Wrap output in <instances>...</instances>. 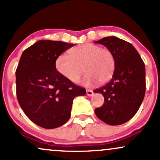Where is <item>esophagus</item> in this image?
Masks as SVG:
<instances>
[{
    "label": "esophagus",
    "instance_id": "34e87169",
    "mask_svg": "<svg viewBox=\"0 0 160 160\" xmlns=\"http://www.w3.org/2000/svg\"><path fill=\"white\" fill-rule=\"evenodd\" d=\"M92 94H93V92L91 89H87V95L88 96H92Z\"/></svg>",
    "mask_w": 160,
    "mask_h": 160
}]
</instances>
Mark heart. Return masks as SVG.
Here are the masks:
<instances>
[{
    "mask_svg": "<svg viewBox=\"0 0 160 160\" xmlns=\"http://www.w3.org/2000/svg\"><path fill=\"white\" fill-rule=\"evenodd\" d=\"M55 68L61 76L72 83L78 81L84 69L87 73L81 83L90 86L96 80L104 83L111 78L115 68V58L110 49L85 43L71 49L68 55L59 56Z\"/></svg>",
    "mask_w": 160,
    "mask_h": 160,
    "instance_id": "heart-1",
    "label": "heart"
}]
</instances>
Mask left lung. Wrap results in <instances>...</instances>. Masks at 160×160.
Returning <instances> with one entry per match:
<instances>
[{
	"mask_svg": "<svg viewBox=\"0 0 160 160\" xmlns=\"http://www.w3.org/2000/svg\"><path fill=\"white\" fill-rule=\"evenodd\" d=\"M95 43L110 49L115 58L112 80L93 91L104 96V104L96 108L95 113L109 125L122 124L134 116L144 98V63L131 43L115 36L102 38Z\"/></svg>",
	"mask_w": 160,
	"mask_h": 160,
	"instance_id": "left-lung-1",
	"label": "left lung"
}]
</instances>
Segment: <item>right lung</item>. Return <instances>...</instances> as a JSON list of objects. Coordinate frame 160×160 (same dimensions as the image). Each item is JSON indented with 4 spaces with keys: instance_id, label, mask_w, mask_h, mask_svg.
I'll list each match as a JSON object with an SVG mask.
<instances>
[{
    "instance_id": "1",
    "label": "right lung",
    "mask_w": 160,
    "mask_h": 160,
    "mask_svg": "<svg viewBox=\"0 0 160 160\" xmlns=\"http://www.w3.org/2000/svg\"><path fill=\"white\" fill-rule=\"evenodd\" d=\"M73 44L39 40L26 48L16 71L19 104L32 122L53 129L69 120L73 100L86 89L63 77L55 61Z\"/></svg>"
}]
</instances>
